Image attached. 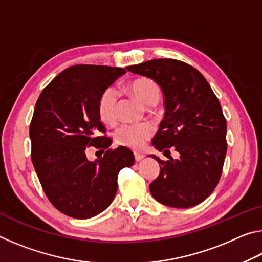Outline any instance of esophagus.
I'll return each instance as SVG.
<instances>
[{
	"label": "esophagus",
	"instance_id": "1",
	"mask_svg": "<svg viewBox=\"0 0 262 262\" xmlns=\"http://www.w3.org/2000/svg\"><path fill=\"white\" fill-rule=\"evenodd\" d=\"M134 156H135V161H136V162H140V161H142V159H143L144 155L139 154V152H135Z\"/></svg>",
	"mask_w": 262,
	"mask_h": 262
}]
</instances>
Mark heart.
<instances>
[{
    "label": "heart",
    "mask_w": 262,
    "mask_h": 262,
    "mask_svg": "<svg viewBox=\"0 0 262 262\" xmlns=\"http://www.w3.org/2000/svg\"><path fill=\"white\" fill-rule=\"evenodd\" d=\"M129 91L145 107H152L161 98V89L151 78L141 77L134 79ZM119 94L114 86H107L98 98V113L101 120L112 123L117 118V105ZM154 134V128L150 123H123L114 130V140L118 144L139 150L147 144Z\"/></svg>",
    "instance_id": "b5f03b06"
}]
</instances>
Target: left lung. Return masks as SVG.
Wrapping results in <instances>:
<instances>
[{"instance_id": "1", "label": "left lung", "mask_w": 262, "mask_h": 262, "mask_svg": "<svg viewBox=\"0 0 262 262\" xmlns=\"http://www.w3.org/2000/svg\"><path fill=\"white\" fill-rule=\"evenodd\" d=\"M126 69L162 89L165 113L151 143L164 154L168 148L180 154L168 161L152 156L161 172L150 193L168 207L199 205L219 184L227 155V120L219 99L202 74L183 61L156 59Z\"/></svg>"}]
</instances>
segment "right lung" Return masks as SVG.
I'll list each match as a JSON object with an SVG mask.
<instances>
[{"mask_svg":"<svg viewBox=\"0 0 262 262\" xmlns=\"http://www.w3.org/2000/svg\"><path fill=\"white\" fill-rule=\"evenodd\" d=\"M123 68L76 64L61 72L41 91L30 123L31 159L48 200L62 214L85 220L113 201L118 174L135 162L125 147L110 148L98 98ZM106 149L96 162L89 147Z\"/></svg>","mask_w":262,"mask_h":262,"instance_id":"right-lung-1","label":"right lung"}]
</instances>
